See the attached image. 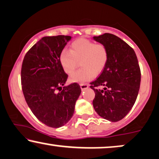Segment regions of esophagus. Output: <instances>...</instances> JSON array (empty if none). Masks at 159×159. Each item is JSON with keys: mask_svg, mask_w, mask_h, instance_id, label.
<instances>
[{"mask_svg": "<svg viewBox=\"0 0 159 159\" xmlns=\"http://www.w3.org/2000/svg\"><path fill=\"white\" fill-rule=\"evenodd\" d=\"M80 86H81V90H85L86 89L89 88V84H80Z\"/></svg>", "mask_w": 159, "mask_h": 159, "instance_id": "esophagus-1", "label": "esophagus"}]
</instances>
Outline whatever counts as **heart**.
<instances>
[{"mask_svg":"<svg viewBox=\"0 0 159 159\" xmlns=\"http://www.w3.org/2000/svg\"><path fill=\"white\" fill-rule=\"evenodd\" d=\"M60 61L65 73H71L78 62L81 68L70 76V81L85 83L99 74L108 61V50L104 44L95 43L86 39H78L70 44L69 50H63Z\"/></svg>","mask_w":159,"mask_h":159,"instance_id":"obj_1","label":"heart"}]
</instances>
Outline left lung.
Masks as SVG:
<instances>
[{"label":"left lung","instance_id":"left-lung-1","mask_svg":"<svg viewBox=\"0 0 159 159\" xmlns=\"http://www.w3.org/2000/svg\"><path fill=\"white\" fill-rule=\"evenodd\" d=\"M93 39L108 50L106 67L90 88L95 92L93 107L110 121H118L132 108L138 95L141 72L133 48L120 38L105 33ZM104 87L100 90L99 87Z\"/></svg>","mask_w":159,"mask_h":159}]
</instances>
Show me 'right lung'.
<instances>
[{"label":"right lung","mask_w":159,"mask_h":159,"mask_svg":"<svg viewBox=\"0 0 159 159\" xmlns=\"http://www.w3.org/2000/svg\"><path fill=\"white\" fill-rule=\"evenodd\" d=\"M68 35L46 36L25 54L21 70L25 99L31 111L46 126L59 128L70 120L81 89L77 83L64 86L65 73L60 56Z\"/></svg>","instance_id":"1"}]
</instances>
